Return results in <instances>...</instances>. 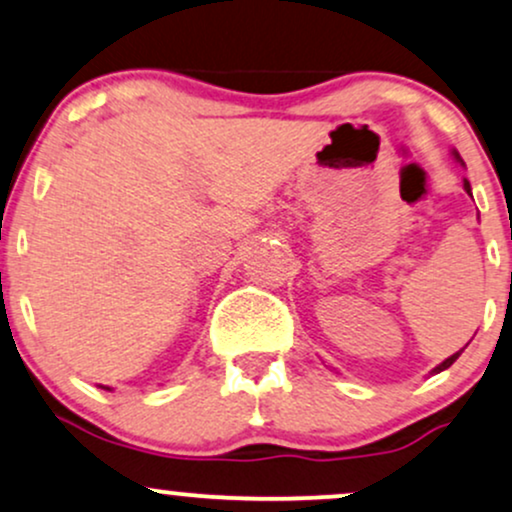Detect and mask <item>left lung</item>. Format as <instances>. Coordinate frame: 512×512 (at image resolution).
<instances>
[{
    "label": "left lung",
    "mask_w": 512,
    "mask_h": 512,
    "mask_svg": "<svg viewBox=\"0 0 512 512\" xmlns=\"http://www.w3.org/2000/svg\"><path fill=\"white\" fill-rule=\"evenodd\" d=\"M455 158H457V161H462V158H460V154H457V151H455ZM464 190H467V195H469V197H472V187H469V180H464ZM460 354H462V349H460V351H457V354H452L450 358H445V361H443V363H440V366H436V368H433V373H440V370L450 368V366H452V363H455V361H457V358H460Z\"/></svg>",
    "instance_id": "left-lung-1"
}]
</instances>
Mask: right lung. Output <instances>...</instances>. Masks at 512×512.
I'll use <instances>...</instances> for the list:
<instances>
[{"mask_svg":"<svg viewBox=\"0 0 512 512\" xmlns=\"http://www.w3.org/2000/svg\"><path fill=\"white\" fill-rule=\"evenodd\" d=\"M105 390H110V387H105Z\"/></svg>","mask_w":512,"mask_h":512,"instance_id":"obj_1","label":"right lung"}]
</instances>
